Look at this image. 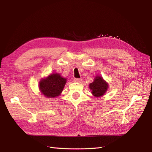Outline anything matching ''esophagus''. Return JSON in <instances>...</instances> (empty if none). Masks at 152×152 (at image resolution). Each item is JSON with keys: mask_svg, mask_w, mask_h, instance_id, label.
Returning <instances> with one entry per match:
<instances>
[{"mask_svg": "<svg viewBox=\"0 0 152 152\" xmlns=\"http://www.w3.org/2000/svg\"><path fill=\"white\" fill-rule=\"evenodd\" d=\"M73 80L74 82H78V83L82 82V79H80V78H74Z\"/></svg>", "mask_w": 152, "mask_h": 152, "instance_id": "esophagus-1", "label": "esophagus"}]
</instances>
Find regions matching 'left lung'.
Segmentation results:
<instances>
[{"mask_svg":"<svg viewBox=\"0 0 152 152\" xmlns=\"http://www.w3.org/2000/svg\"><path fill=\"white\" fill-rule=\"evenodd\" d=\"M91 93L96 97H99L104 95L108 88V84L101 76H96L94 81L89 86Z\"/></svg>","mask_w":152,"mask_h":152,"instance_id":"1","label":"left lung"}]
</instances>
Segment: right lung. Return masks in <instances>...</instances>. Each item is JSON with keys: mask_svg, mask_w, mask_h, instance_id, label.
<instances>
[{"mask_svg": "<svg viewBox=\"0 0 152 152\" xmlns=\"http://www.w3.org/2000/svg\"><path fill=\"white\" fill-rule=\"evenodd\" d=\"M66 82V79L63 78L59 74H51L46 78L40 80V91L47 98L56 97L61 95Z\"/></svg>", "mask_w": 152, "mask_h": 152, "instance_id": "obj_1", "label": "right lung"}]
</instances>
